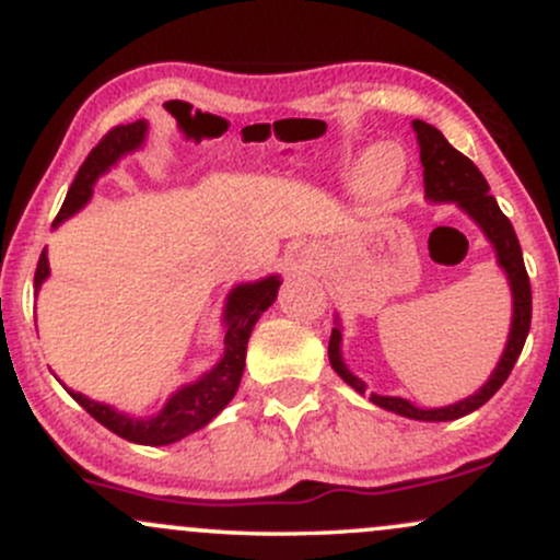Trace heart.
I'll return each instance as SVG.
<instances>
[{
  "instance_id": "1",
  "label": "heart",
  "mask_w": 560,
  "mask_h": 560,
  "mask_svg": "<svg viewBox=\"0 0 560 560\" xmlns=\"http://www.w3.org/2000/svg\"><path fill=\"white\" fill-rule=\"evenodd\" d=\"M402 178V155L397 147L382 144L371 150L363 160L361 168V186L371 199H384L392 195Z\"/></svg>"
}]
</instances>
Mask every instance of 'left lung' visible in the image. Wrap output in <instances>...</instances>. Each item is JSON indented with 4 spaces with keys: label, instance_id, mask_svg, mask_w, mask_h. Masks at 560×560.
Listing matches in <instances>:
<instances>
[{
    "label": "left lung",
    "instance_id": "1",
    "mask_svg": "<svg viewBox=\"0 0 560 560\" xmlns=\"http://www.w3.org/2000/svg\"><path fill=\"white\" fill-rule=\"evenodd\" d=\"M413 131L421 147L423 191H427V199L429 202H455L464 213H468V218H471L481 231H485V236L494 247V255H498V266L503 268L508 276V284H511L513 318L500 363L494 365L492 376L481 384V389L474 392L466 400L445 405V408H419V405L402 400V397L376 395V392H371L369 400L378 405V408L405 416V419L455 421L460 419V416L474 413V410L490 400L494 392L503 387L508 374H511L513 365H516L532 324V287L524 268L522 244H518L516 231H513L511 221L503 215V210L498 208V199L490 195V184L485 182V176H481L477 165H474L464 152L455 150V147L442 137V131H436L434 126L423 124V120H413ZM329 361L331 369L337 371L352 389L365 395V384L352 374L342 361V329H339V324L331 329Z\"/></svg>",
    "mask_w": 560,
    "mask_h": 560
}]
</instances>
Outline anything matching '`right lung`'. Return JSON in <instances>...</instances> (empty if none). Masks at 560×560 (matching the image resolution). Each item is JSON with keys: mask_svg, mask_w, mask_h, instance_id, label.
<instances>
[{"mask_svg": "<svg viewBox=\"0 0 560 560\" xmlns=\"http://www.w3.org/2000/svg\"><path fill=\"white\" fill-rule=\"evenodd\" d=\"M144 137L147 120L110 128V131L102 137L100 144L89 152V158L83 160V165L79 173H75V182L70 184L66 202H62L52 226H60L66 218L79 213L83 205L92 199L96 178H100L102 173L110 171L120 158L128 155V152L139 150V147L144 144ZM47 276L49 260L47 249H44L34 276L36 292ZM279 284V276H268V279L255 281V284H240L231 289L226 311H223V326H226V334H223V358L208 371V374L199 376L197 382L184 384L182 389L173 392L158 416H147V419L126 416L120 413V410H115L113 405L89 400V397H83L81 392L73 389H68L70 397H73L92 419L100 421L102 427H107L113 434L124 436L128 442H137V445H171V442L184 440L186 434L208 427V423L231 402V397L236 395L242 382L249 334H253V326L258 324L262 313L273 305Z\"/></svg>", "mask_w": 560, "mask_h": 560, "instance_id": "obj_1", "label": "right lung"}]
</instances>
